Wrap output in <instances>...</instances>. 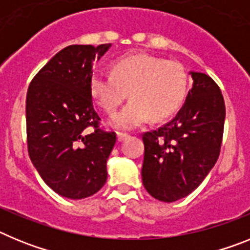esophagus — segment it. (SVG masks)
<instances>
[{
	"label": "esophagus",
	"mask_w": 250,
	"mask_h": 250,
	"mask_svg": "<svg viewBox=\"0 0 250 250\" xmlns=\"http://www.w3.org/2000/svg\"><path fill=\"white\" fill-rule=\"evenodd\" d=\"M127 136H129V134H126V132L118 131V140H119V141H123L124 139H126Z\"/></svg>",
	"instance_id": "34e87169"
}]
</instances>
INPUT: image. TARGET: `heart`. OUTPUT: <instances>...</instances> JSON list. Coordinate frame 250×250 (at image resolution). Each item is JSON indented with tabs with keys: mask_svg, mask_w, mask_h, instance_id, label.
<instances>
[{
	"mask_svg": "<svg viewBox=\"0 0 250 250\" xmlns=\"http://www.w3.org/2000/svg\"><path fill=\"white\" fill-rule=\"evenodd\" d=\"M189 89V76L176 61L146 54L118 60L112 74L92 72L90 90L105 111L114 112L129 92L130 103L110 123L120 129L140 126L149 118L161 121L180 107Z\"/></svg>",
	"mask_w": 250,
	"mask_h": 250,
	"instance_id": "obj_1",
	"label": "heart"
}]
</instances>
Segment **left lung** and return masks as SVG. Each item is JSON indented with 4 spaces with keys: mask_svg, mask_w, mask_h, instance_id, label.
Here are the masks:
<instances>
[{
    "mask_svg": "<svg viewBox=\"0 0 250 250\" xmlns=\"http://www.w3.org/2000/svg\"><path fill=\"white\" fill-rule=\"evenodd\" d=\"M190 75L193 87L175 118L143 135V184L160 202L173 203L189 195L219 158L224 99L210 76L194 71Z\"/></svg>",
    "mask_w": 250,
    "mask_h": 250,
    "instance_id": "1",
    "label": "left lung"
}]
</instances>
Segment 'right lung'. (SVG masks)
I'll return each instance as SVG.
<instances>
[{
    "label": "right lung",
    "mask_w": 250,
    "mask_h": 250,
    "mask_svg": "<svg viewBox=\"0 0 250 250\" xmlns=\"http://www.w3.org/2000/svg\"><path fill=\"white\" fill-rule=\"evenodd\" d=\"M111 43L71 45L57 52L31 81L26 98L28 155L40 176L59 195L83 199L107 179L106 161L115 132L99 127L90 77L95 60ZM94 129L89 131V127Z\"/></svg>",
    "instance_id": "obj_1"
}]
</instances>
